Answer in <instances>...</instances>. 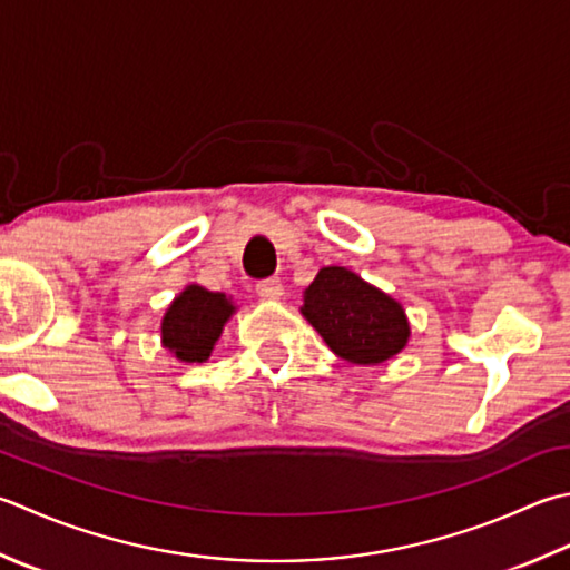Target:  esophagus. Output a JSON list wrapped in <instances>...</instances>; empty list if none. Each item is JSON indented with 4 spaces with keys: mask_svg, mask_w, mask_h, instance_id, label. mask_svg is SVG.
Masks as SVG:
<instances>
[{
    "mask_svg": "<svg viewBox=\"0 0 570 570\" xmlns=\"http://www.w3.org/2000/svg\"><path fill=\"white\" fill-rule=\"evenodd\" d=\"M256 294H259L264 301H276L284 296V286L278 278H264V282L256 284Z\"/></svg>",
    "mask_w": 570,
    "mask_h": 570,
    "instance_id": "34e87169",
    "label": "esophagus"
}]
</instances>
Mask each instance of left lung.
<instances>
[{"label": "left lung", "instance_id": "obj_1", "mask_svg": "<svg viewBox=\"0 0 570 570\" xmlns=\"http://www.w3.org/2000/svg\"><path fill=\"white\" fill-rule=\"evenodd\" d=\"M301 314L338 358L355 365L385 363L410 338L405 308L345 266H323L304 292Z\"/></svg>", "mask_w": 570, "mask_h": 570}]
</instances>
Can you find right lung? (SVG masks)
I'll list each match as a JSON object with an SVG mask.
<instances>
[{"mask_svg":"<svg viewBox=\"0 0 570 570\" xmlns=\"http://www.w3.org/2000/svg\"><path fill=\"white\" fill-rule=\"evenodd\" d=\"M234 311L237 308L227 294L189 284L165 311L160 326L163 345L177 361L205 363Z\"/></svg>","mask_w":570,"mask_h":570,"instance_id":"add662e5","label":"right lung"}]
</instances>
